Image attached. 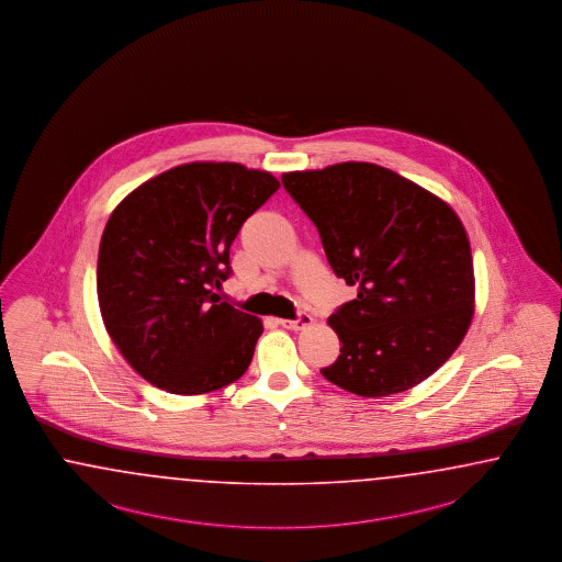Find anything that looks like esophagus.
<instances>
[{"instance_id": "esophagus-1", "label": "esophagus", "mask_w": 562, "mask_h": 562, "mask_svg": "<svg viewBox=\"0 0 562 562\" xmlns=\"http://www.w3.org/2000/svg\"><path fill=\"white\" fill-rule=\"evenodd\" d=\"M278 324L282 325V327H286V329L301 331V329H305V327L313 324V317H311L308 313H299L296 319H278Z\"/></svg>"}]
</instances>
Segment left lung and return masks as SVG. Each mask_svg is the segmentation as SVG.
<instances>
[{
	"label": "left lung",
	"instance_id": "1",
	"mask_svg": "<svg viewBox=\"0 0 562 562\" xmlns=\"http://www.w3.org/2000/svg\"><path fill=\"white\" fill-rule=\"evenodd\" d=\"M355 301L327 319L340 357L327 381L362 397L406 392L456 352L474 315V263L458 214L371 162L284 172Z\"/></svg>",
	"mask_w": 562,
	"mask_h": 562
}]
</instances>
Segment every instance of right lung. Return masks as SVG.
Returning a JSON list of instances; mask_svg holds the SVG:
<instances>
[{
	"label": "right lung",
	"mask_w": 562,
	"mask_h": 562,
	"mask_svg": "<svg viewBox=\"0 0 562 562\" xmlns=\"http://www.w3.org/2000/svg\"><path fill=\"white\" fill-rule=\"evenodd\" d=\"M280 188L266 170L189 162L121 202L97 266L102 322L123 358L169 393L216 392L247 371L261 322L221 303L231 245Z\"/></svg>",
	"instance_id": "1"
}]
</instances>
